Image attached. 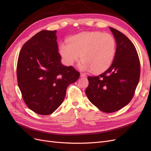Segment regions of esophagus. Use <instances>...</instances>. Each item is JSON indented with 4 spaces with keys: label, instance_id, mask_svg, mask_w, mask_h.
<instances>
[{
    "label": "esophagus",
    "instance_id": "34e87169",
    "mask_svg": "<svg viewBox=\"0 0 151 151\" xmlns=\"http://www.w3.org/2000/svg\"><path fill=\"white\" fill-rule=\"evenodd\" d=\"M86 77V74H84V73H81V77Z\"/></svg>",
    "mask_w": 151,
    "mask_h": 151
}]
</instances>
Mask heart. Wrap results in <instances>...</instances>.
<instances>
[{"label": "heart", "instance_id": "1", "mask_svg": "<svg viewBox=\"0 0 151 151\" xmlns=\"http://www.w3.org/2000/svg\"><path fill=\"white\" fill-rule=\"evenodd\" d=\"M116 52V42L109 33L99 31L84 32L61 43L60 52L63 60L72 65L81 58V70L99 73L111 65Z\"/></svg>", "mask_w": 151, "mask_h": 151}]
</instances>
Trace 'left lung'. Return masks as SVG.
<instances>
[{"label":"left lung","instance_id":"1","mask_svg":"<svg viewBox=\"0 0 151 151\" xmlns=\"http://www.w3.org/2000/svg\"><path fill=\"white\" fill-rule=\"evenodd\" d=\"M116 50L112 64L103 74L89 76L86 94L100 110L113 113L129 104L138 85L140 65L134 44L120 31L109 27Z\"/></svg>","mask_w":151,"mask_h":151}]
</instances>
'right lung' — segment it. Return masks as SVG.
I'll list each match as a JSON object with an SVG mask.
<instances>
[{
  "mask_svg": "<svg viewBox=\"0 0 151 151\" xmlns=\"http://www.w3.org/2000/svg\"><path fill=\"white\" fill-rule=\"evenodd\" d=\"M57 30L38 32L22 46L17 63V79L24 103L30 109L48 115L60 106L68 86L79 79L72 66L61 63Z\"/></svg>",
  "mask_w": 151,
  "mask_h": 151,
  "instance_id": "obj_1",
  "label": "right lung"
}]
</instances>
